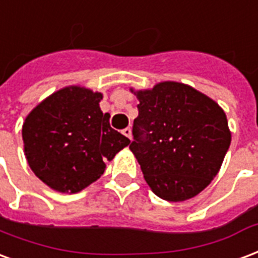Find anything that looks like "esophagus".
I'll return each mask as SVG.
<instances>
[{"mask_svg":"<svg viewBox=\"0 0 258 258\" xmlns=\"http://www.w3.org/2000/svg\"><path fill=\"white\" fill-rule=\"evenodd\" d=\"M123 134L125 135L127 138L131 139V128H130V127H127V128H124L123 130Z\"/></svg>","mask_w":258,"mask_h":258,"instance_id":"esophagus-1","label":"esophagus"}]
</instances>
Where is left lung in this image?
Segmentation results:
<instances>
[{
    "label": "left lung",
    "instance_id": "obj_1",
    "mask_svg": "<svg viewBox=\"0 0 258 258\" xmlns=\"http://www.w3.org/2000/svg\"><path fill=\"white\" fill-rule=\"evenodd\" d=\"M139 100L130 145L152 191L186 201L216 176L231 144L224 110L190 86L161 82Z\"/></svg>",
    "mask_w": 258,
    "mask_h": 258
}]
</instances>
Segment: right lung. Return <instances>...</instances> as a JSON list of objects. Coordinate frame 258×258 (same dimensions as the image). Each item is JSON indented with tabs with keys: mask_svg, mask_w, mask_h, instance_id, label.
I'll return each mask as SVG.
<instances>
[{
	"mask_svg": "<svg viewBox=\"0 0 258 258\" xmlns=\"http://www.w3.org/2000/svg\"><path fill=\"white\" fill-rule=\"evenodd\" d=\"M101 93L71 86L49 95L30 112L22 135L28 165L60 192H78L104 173L130 139L110 127Z\"/></svg>",
	"mask_w": 258,
	"mask_h": 258,
	"instance_id": "right-lung-1",
	"label": "right lung"
}]
</instances>
